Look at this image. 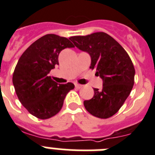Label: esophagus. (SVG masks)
Wrapping results in <instances>:
<instances>
[{
    "label": "esophagus",
    "mask_w": 155,
    "mask_h": 155,
    "mask_svg": "<svg viewBox=\"0 0 155 155\" xmlns=\"http://www.w3.org/2000/svg\"><path fill=\"white\" fill-rule=\"evenodd\" d=\"M75 86H76V89H80V88L83 87V86L80 84H78V83H76V84H75Z\"/></svg>",
    "instance_id": "1"
}]
</instances>
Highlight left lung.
<instances>
[{
    "mask_svg": "<svg viewBox=\"0 0 155 155\" xmlns=\"http://www.w3.org/2000/svg\"><path fill=\"white\" fill-rule=\"evenodd\" d=\"M69 39L91 58L90 69L103 80L102 90L94 88L92 99L83 102L88 112L99 118H109L120 110L134 83L135 69L132 61L120 45L104 32Z\"/></svg>",
    "mask_w": 155,
    "mask_h": 155,
    "instance_id": "obj_1",
    "label": "left lung"
}]
</instances>
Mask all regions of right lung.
Instances as JSON below:
<instances>
[{
  "mask_svg": "<svg viewBox=\"0 0 155 155\" xmlns=\"http://www.w3.org/2000/svg\"><path fill=\"white\" fill-rule=\"evenodd\" d=\"M68 38L54 34L42 36L25 51L17 63L13 85L22 105L33 116L48 119L62 109L65 96L73 83L58 84L49 76L58 65V55L65 48H73Z\"/></svg>",
  "mask_w": 155,
  "mask_h": 155,
  "instance_id": "add662e5",
  "label": "right lung"
}]
</instances>
